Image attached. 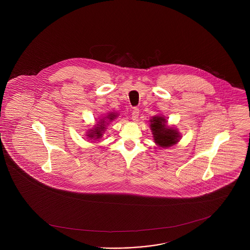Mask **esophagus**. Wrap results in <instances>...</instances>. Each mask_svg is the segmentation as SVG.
Returning <instances> with one entry per match:
<instances>
[{
	"label": "esophagus",
	"instance_id": "obj_1",
	"mask_svg": "<svg viewBox=\"0 0 250 250\" xmlns=\"http://www.w3.org/2000/svg\"><path fill=\"white\" fill-rule=\"evenodd\" d=\"M138 115H139V109L136 108V107L133 108V110H132V119L134 121H137Z\"/></svg>",
	"mask_w": 250,
	"mask_h": 250
}]
</instances>
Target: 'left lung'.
I'll use <instances>...</instances> for the list:
<instances>
[{
    "label": "left lung",
    "mask_w": 250,
    "mask_h": 250,
    "mask_svg": "<svg viewBox=\"0 0 250 250\" xmlns=\"http://www.w3.org/2000/svg\"><path fill=\"white\" fill-rule=\"evenodd\" d=\"M150 122L155 143H157L161 147H168L179 142L180 136L178 131L167 127L166 119H164L163 117L155 116Z\"/></svg>",
    "instance_id": "obj_1"
}]
</instances>
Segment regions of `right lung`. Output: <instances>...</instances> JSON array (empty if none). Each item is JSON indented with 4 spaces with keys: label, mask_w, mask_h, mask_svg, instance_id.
I'll list each match as a JSON object with an SVG mask.
<instances>
[{
    "label": "right lung",
    "mask_w": 250,
    "mask_h": 250,
    "mask_svg": "<svg viewBox=\"0 0 250 250\" xmlns=\"http://www.w3.org/2000/svg\"><path fill=\"white\" fill-rule=\"evenodd\" d=\"M114 117H116V115L114 114H111L110 115H108L107 116V120H109V121H112V120H114ZM105 119H103V120H101V123H99L98 125H97V126L95 127V128L91 129V131H90V134H88V136L91 139H98L100 137H102V135H103V133H104V129H105V123L108 121H104Z\"/></svg>",
    "instance_id": "right-lung-1"
}]
</instances>
